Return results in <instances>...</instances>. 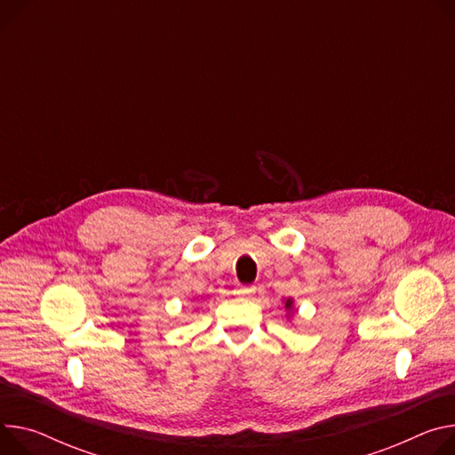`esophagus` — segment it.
Wrapping results in <instances>:
<instances>
[{
  "instance_id": "1",
  "label": "esophagus",
  "mask_w": 455,
  "mask_h": 455,
  "mask_svg": "<svg viewBox=\"0 0 455 455\" xmlns=\"http://www.w3.org/2000/svg\"><path fill=\"white\" fill-rule=\"evenodd\" d=\"M254 292H256V286H252V284H246V286L239 284L235 291V294L241 298H251V296H254Z\"/></svg>"
}]
</instances>
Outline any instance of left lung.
Listing matches in <instances>:
<instances>
[{
	"label": "left lung",
	"mask_w": 455,
	"mask_h": 455,
	"mask_svg": "<svg viewBox=\"0 0 455 455\" xmlns=\"http://www.w3.org/2000/svg\"><path fill=\"white\" fill-rule=\"evenodd\" d=\"M284 307H286V308H291V307H292V301H291V299H288V301L284 303Z\"/></svg>",
	"instance_id": "obj_1"
}]
</instances>
